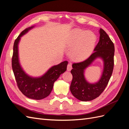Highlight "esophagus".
I'll return each instance as SVG.
<instances>
[{"mask_svg":"<svg viewBox=\"0 0 129 129\" xmlns=\"http://www.w3.org/2000/svg\"><path fill=\"white\" fill-rule=\"evenodd\" d=\"M72 69V65L71 63L68 64V66H67V70L68 71H70Z\"/></svg>","mask_w":129,"mask_h":129,"instance_id":"obj_1","label":"esophagus"}]
</instances>
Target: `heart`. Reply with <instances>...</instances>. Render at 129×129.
Returning <instances> with one entry per match:
<instances>
[{"mask_svg":"<svg viewBox=\"0 0 129 129\" xmlns=\"http://www.w3.org/2000/svg\"><path fill=\"white\" fill-rule=\"evenodd\" d=\"M97 38L92 32L75 29L69 40V46L73 48L71 56L77 61H82L88 58L94 50Z\"/></svg>","mask_w":129,"mask_h":129,"instance_id":"1","label":"heart"}]
</instances>
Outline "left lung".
<instances>
[{
	"label": "left lung",
	"mask_w": 129,
	"mask_h": 129,
	"mask_svg": "<svg viewBox=\"0 0 129 129\" xmlns=\"http://www.w3.org/2000/svg\"><path fill=\"white\" fill-rule=\"evenodd\" d=\"M100 41L94 52L86 60L73 64L71 73L73 80L70 91L74 96L80 101L87 102L94 100L103 92L108 83L114 68V46L106 32L103 29L99 30ZM100 58L104 62V70L100 79L91 84L85 79L84 71L95 59Z\"/></svg>",
	"instance_id": "1"
}]
</instances>
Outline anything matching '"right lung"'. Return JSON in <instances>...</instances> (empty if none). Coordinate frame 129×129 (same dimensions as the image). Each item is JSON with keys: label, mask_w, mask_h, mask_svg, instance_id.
<instances>
[{"label": "right lung", "mask_w": 129, "mask_h": 129, "mask_svg": "<svg viewBox=\"0 0 129 129\" xmlns=\"http://www.w3.org/2000/svg\"><path fill=\"white\" fill-rule=\"evenodd\" d=\"M35 26L23 30L15 41L12 58V68L17 85L22 93L29 98L40 100L50 94L54 83L60 75L67 70L68 61L61 62L58 65L50 68L46 73L40 77H32L27 74L20 63L19 57V44L21 37L27 34Z\"/></svg>", "instance_id": "obj_1"}]
</instances>
